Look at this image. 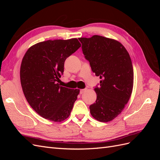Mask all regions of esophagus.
<instances>
[{"label":"esophagus","instance_id":"1","mask_svg":"<svg viewBox=\"0 0 160 160\" xmlns=\"http://www.w3.org/2000/svg\"><path fill=\"white\" fill-rule=\"evenodd\" d=\"M86 91V89H83L80 90V94H83L84 92Z\"/></svg>","mask_w":160,"mask_h":160}]
</instances>
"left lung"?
<instances>
[{"instance_id": "left-lung-1", "label": "left lung", "mask_w": 160, "mask_h": 160, "mask_svg": "<svg viewBox=\"0 0 160 160\" xmlns=\"http://www.w3.org/2000/svg\"><path fill=\"white\" fill-rule=\"evenodd\" d=\"M79 40L92 71L101 79L99 86L95 88L97 99L89 106L90 113L99 122H110L121 113L132 95V60L118 41L99 35L79 38Z\"/></svg>"}]
</instances>
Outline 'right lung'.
<instances>
[{
    "label": "right lung",
    "mask_w": 160,
    "mask_h": 160,
    "mask_svg": "<svg viewBox=\"0 0 160 160\" xmlns=\"http://www.w3.org/2000/svg\"><path fill=\"white\" fill-rule=\"evenodd\" d=\"M81 47L77 38L37 43L22 60L21 83L27 101L43 118L60 122L69 117L79 89L61 86L66 59Z\"/></svg>",
    "instance_id": "1"
}]
</instances>
